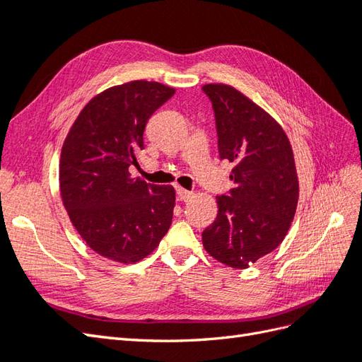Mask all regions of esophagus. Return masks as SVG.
<instances>
[{"instance_id":"1","label":"esophagus","mask_w":362,"mask_h":362,"mask_svg":"<svg viewBox=\"0 0 362 362\" xmlns=\"http://www.w3.org/2000/svg\"><path fill=\"white\" fill-rule=\"evenodd\" d=\"M177 196L182 202H188L192 197V192L183 189V188H177Z\"/></svg>"}]
</instances>
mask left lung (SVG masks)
<instances>
[{
    "label": "left lung",
    "instance_id": "8db88e82",
    "mask_svg": "<svg viewBox=\"0 0 362 362\" xmlns=\"http://www.w3.org/2000/svg\"><path fill=\"white\" fill-rule=\"evenodd\" d=\"M202 90L214 109L221 160L234 165V188L216 197L219 211L202 242L219 262L248 268L281 245L295 217V157L279 123L242 92L217 83Z\"/></svg>",
    "mask_w": 362,
    "mask_h": 362
}]
</instances>
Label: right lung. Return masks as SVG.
Returning a JSON list of instances; mask_svg holds the SVG:
<instances>
[{
	"instance_id": "1",
	"label": "right lung",
	"mask_w": 362,
	"mask_h": 362,
	"mask_svg": "<svg viewBox=\"0 0 362 362\" xmlns=\"http://www.w3.org/2000/svg\"><path fill=\"white\" fill-rule=\"evenodd\" d=\"M175 89L129 81L95 95L63 143L60 191L69 219L89 248L134 264L157 248L173 222L175 192L134 179L145 126Z\"/></svg>"
}]
</instances>
